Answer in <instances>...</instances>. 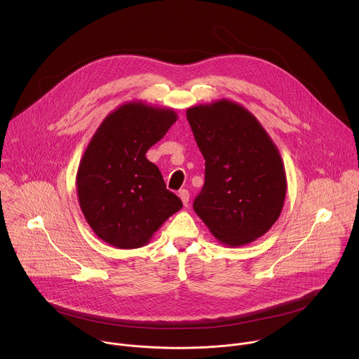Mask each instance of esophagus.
<instances>
[{"label":"esophagus","mask_w":359,"mask_h":359,"mask_svg":"<svg viewBox=\"0 0 359 359\" xmlns=\"http://www.w3.org/2000/svg\"><path fill=\"white\" fill-rule=\"evenodd\" d=\"M179 197H180V200H182V203L184 204V206H187L189 204V197H190V194H189V191L187 190H179Z\"/></svg>","instance_id":"1"}]
</instances>
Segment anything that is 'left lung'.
Masks as SVG:
<instances>
[{
    "instance_id": "left-lung-1",
    "label": "left lung",
    "mask_w": 359,
    "mask_h": 359,
    "mask_svg": "<svg viewBox=\"0 0 359 359\" xmlns=\"http://www.w3.org/2000/svg\"><path fill=\"white\" fill-rule=\"evenodd\" d=\"M186 116L206 161L194 212L222 244L240 247L264 236L287 193L276 143L257 118L229 99L191 107Z\"/></svg>"
}]
</instances>
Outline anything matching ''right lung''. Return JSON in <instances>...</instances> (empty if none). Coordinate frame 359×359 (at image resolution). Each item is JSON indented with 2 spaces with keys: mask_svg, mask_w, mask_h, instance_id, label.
<instances>
[{
  "mask_svg": "<svg viewBox=\"0 0 359 359\" xmlns=\"http://www.w3.org/2000/svg\"><path fill=\"white\" fill-rule=\"evenodd\" d=\"M177 121L172 108L132 100L111 112L81 159L76 191L81 210L105 243L118 248L146 245L183 204L166 189L146 151Z\"/></svg>",
  "mask_w": 359,
  "mask_h": 359,
  "instance_id": "right-lung-1",
  "label": "right lung"
}]
</instances>
